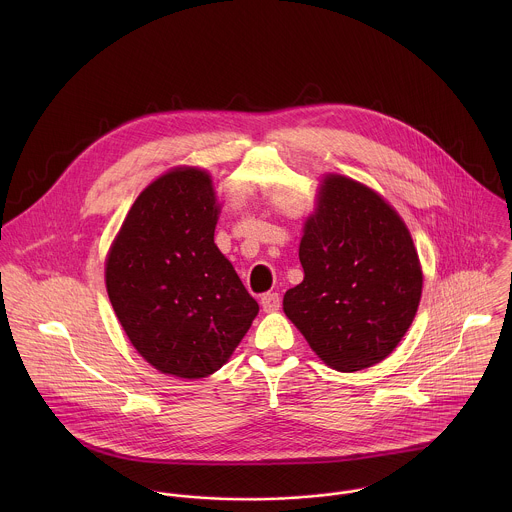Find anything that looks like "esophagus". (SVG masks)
Wrapping results in <instances>:
<instances>
[{
    "mask_svg": "<svg viewBox=\"0 0 512 512\" xmlns=\"http://www.w3.org/2000/svg\"><path fill=\"white\" fill-rule=\"evenodd\" d=\"M260 303H262V307H264L266 313H272V311H278V309H280L282 299H280L278 293L268 292L260 297Z\"/></svg>",
    "mask_w": 512,
    "mask_h": 512,
    "instance_id": "obj_1",
    "label": "esophagus"
}]
</instances>
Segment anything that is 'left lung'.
<instances>
[{
	"label": "left lung",
	"instance_id": "obj_1",
	"mask_svg": "<svg viewBox=\"0 0 512 512\" xmlns=\"http://www.w3.org/2000/svg\"><path fill=\"white\" fill-rule=\"evenodd\" d=\"M303 282L284 311L325 365L355 372L386 359L414 321L422 270L412 236L374 191L325 177L299 244Z\"/></svg>",
	"mask_w": 512,
	"mask_h": 512
}]
</instances>
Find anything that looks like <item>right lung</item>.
<instances>
[{
    "instance_id": "1",
    "label": "right lung",
    "mask_w": 512,
    "mask_h": 512,
    "mask_svg": "<svg viewBox=\"0 0 512 512\" xmlns=\"http://www.w3.org/2000/svg\"><path fill=\"white\" fill-rule=\"evenodd\" d=\"M211 177L175 169L132 205L106 260V290L132 345L179 378H205L238 347L256 299L215 244Z\"/></svg>"
}]
</instances>
